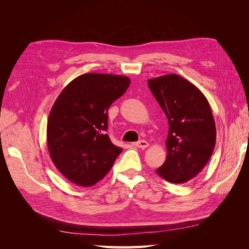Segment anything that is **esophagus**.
I'll list each match as a JSON object with an SVG mask.
<instances>
[{
  "label": "esophagus",
  "instance_id": "1",
  "mask_svg": "<svg viewBox=\"0 0 249 249\" xmlns=\"http://www.w3.org/2000/svg\"><path fill=\"white\" fill-rule=\"evenodd\" d=\"M134 145L139 147V148H145V147L148 146V142L145 141V140H140V141H138L136 143H134Z\"/></svg>",
  "mask_w": 249,
  "mask_h": 249
}]
</instances>
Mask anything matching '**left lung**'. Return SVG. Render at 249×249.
I'll use <instances>...</instances> for the list:
<instances>
[{
	"instance_id": "left-lung-1",
	"label": "left lung",
	"mask_w": 249,
	"mask_h": 249,
	"mask_svg": "<svg viewBox=\"0 0 249 249\" xmlns=\"http://www.w3.org/2000/svg\"><path fill=\"white\" fill-rule=\"evenodd\" d=\"M150 91L166 114L167 157L158 175L173 184L196 177L213 154L215 120L206 96L178 74L149 79Z\"/></svg>"
}]
</instances>
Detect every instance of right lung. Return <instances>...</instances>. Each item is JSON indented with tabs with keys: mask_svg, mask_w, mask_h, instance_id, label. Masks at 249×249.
<instances>
[{
	"mask_svg": "<svg viewBox=\"0 0 249 249\" xmlns=\"http://www.w3.org/2000/svg\"><path fill=\"white\" fill-rule=\"evenodd\" d=\"M130 83L127 77L117 74H81L53 105L47 126L49 153L57 169L71 182L93 186L123 152L106 134L108 109Z\"/></svg>",
	"mask_w": 249,
	"mask_h": 249,
	"instance_id": "right-lung-1",
	"label": "right lung"
}]
</instances>
